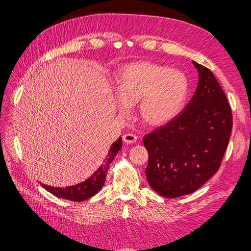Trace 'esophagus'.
I'll use <instances>...</instances> for the list:
<instances>
[{
    "label": "esophagus",
    "mask_w": 251,
    "mask_h": 251,
    "mask_svg": "<svg viewBox=\"0 0 251 251\" xmlns=\"http://www.w3.org/2000/svg\"><path fill=\"white\" fill-rule=\"evenodd\" d=\"M123 141L125 143H135L137 141V136L132 134H125L123 135Z\"/></svg>",
    "instance_id": "1"
}]
</instances>
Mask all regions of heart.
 I'll return each mask as SVG.
<instances>
[{
	"label": "heart",
	"instance_id": "1",
	"mask_svg": "<svg viewBox=\"0 0 251 251\" xmlns=\"http://www.w3.org/2000/svg\"><path fill=\"white\" fill-rule=\"evenodd\" d=\"M190 89L185 73L153 62L126 66L116 81V110L128 115L139 103L140 115L151 125L166 124L182 110Z\"/></svg>",
	"mask_w": 251,
	"mask_h": 251
}]
</instances>
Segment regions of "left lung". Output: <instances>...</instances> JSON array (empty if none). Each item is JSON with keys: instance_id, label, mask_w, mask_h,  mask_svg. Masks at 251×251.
Segmentation results:
<instances>
[{"instance_id": "8db88e82", "label": "left lung", "mask_w": 251, "mask_h": 251, "mask_svg": "<svg viewBox=\"0 0 251 251\" xmlns=\"http://www.w3.org/2000/svg\"><path fill=\"white\" fill-rule=\"evenodd\" d=\"M199 84L181 113L146 135L148 182L167 199L193 193L218 169L230 140L232 111L214 74L193 61Z\"/></svg>"}]
</instances>
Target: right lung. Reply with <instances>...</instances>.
I'll return each mask as SVG.
<instances>
[{"instance_id": "right-lung-1", "label": "right lung", "mask_w": 251, "mask_h": 251, "mask_svg": "<svg viewBox=\"0 0 251 251\" xmlns=\"http://www.w3.org/2000/svg\"><path fill=\"white\" fill-rule=\"evenodd\" d=\"M122 149V138L120 137L115 142L112 143L110 150L108 152V156L103 161V163L100 165L99 168L90 176L88 179L81 183L65 186V188H57V186H50L41 183L45 190L50 192L51 194L55 196L60 197V199H65L73 201H86L90 197L97 194L102 188L105 181L106 173L109 170V166L111 162L113 161L115 155Z\"/></svg>"}]
</instances>
